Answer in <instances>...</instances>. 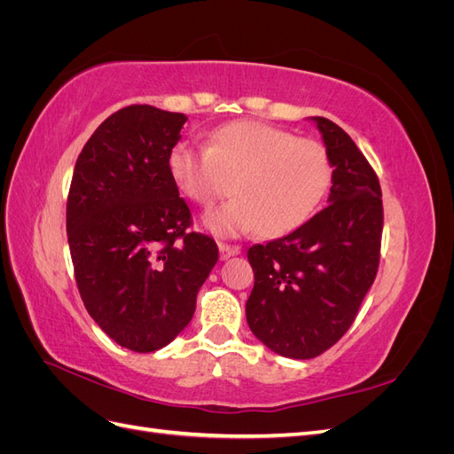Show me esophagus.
<instances>
[{"instance_id": "esophagus-1", "label": "esophagus", "mask_w": 454, "mask_h": 454, "mask_svg": "<svg viewBox=\"0 0 454 454\" xmlns=\"http://www.w3.org/2000/svg\"><path fill=\"white\" fill-rule=\"evenodd\" d=\"M239 252H240L239 246H231V244L219 242V257H222V259H229L232 255H237Z\"/></svg>"}]
</instances>
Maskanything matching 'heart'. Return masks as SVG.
<instances>
[{"label":"heart","mask_w":454,"mask_h":454,"mask_svg":"<svg viewBox=\"0 0 454 454\" xmlns=\"http://www.w3.org/2000/svg\"><path fill=\"white\" fill-rule=\"evenodd\" d=\"M176 189L208 206L229 187L235 197L206 212L204 227L217 237L261 229L269 239L295 231L320 208L333 180L327 149L259 121L215 129L204 147L176 144L167 157Z\"/></svg>","instance_id":"heart-1"}]
</instances>
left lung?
Segmentation results:
<instances>
[{
	"mask_svg": "<svg viewBox=\"0 0 454 454\" xmlns=\"http://www.w3.org/2000/svg\"><path fill=\"white\" fill-rule=\"evenodd\" d=\"M333 164L327 206L290 235L248 250L246 320L267 348L310 360L347 333L379 269L382 200L375 170L350 136L309 117Z\"/></svg>",
	"mask_w": 454,
	"mask_h": 454,
	"instance_id": "1",
	"label": "left lung"
}]
</instances>
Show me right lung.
I'll return each instance as SVG.
<instances>
[{
  "instance_id": "add662e5",
  "label": "right lung",
  "mask_w": 454,
  "mask_h": 454,
  "mask_svg": "<svg viewBox=\"0 0 454 454\" xmlns=\"http://www.w3.org/2000/svg\"><path fill=\"white\" fill-rule=\"evenodd\" d=\"M185 121L153 106L119 109L79 153L67 195L81 299L102 332L134 352L184 332L217 261L215 242L187 231L191 212L167 170Z\"/></svg>"
}]
</instances>
